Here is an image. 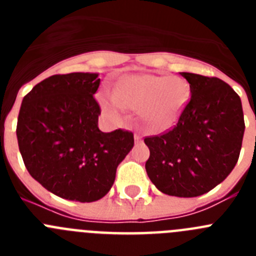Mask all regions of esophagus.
<instances>
[{"instance_id": "1", "label": "esophagus", "mask_w": 256, "mask_h": 256, "mask_svg": "<svg viewBox=\"0 0 256 256\" xmlns=\"http://www.w3.org/2000/svg\"><path fill=\"white\" fill-rule=\"evenodd\" d=\"M141 140H142L141 136H140L138 133H134V141L136 142H141Z\"/></svg>"}]
</instances>
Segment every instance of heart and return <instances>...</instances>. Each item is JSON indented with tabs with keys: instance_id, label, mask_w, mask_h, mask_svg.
<instances>
[{
	"instance_id": "obj_1",
	"label": "heart",
	"mask_w": 256,
	"mask_h": 256,
	"mask_svg": "<svg viewBox=\"0 0 256 256\" xmlns=\"http://www.w3.org/2000/svg\"><path fill=\"white\" fill-rule=\"evenodd\" d=\"M191 98V88L182 76L134 74L115 84L114 98L104 100L110 116H118L120 106L140 110L142 120L152 132H164L177 123Z\"/></svg>"
}]
</instances>
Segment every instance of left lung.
I'll return each mask as SVG.
<instances>
[{
    "instance_id": "obj_1",
    "label": "left lung",
    "mask_w": 256,
    "mask_h": 256,
    "mask_svg": "<svg viewBox=\"0 0 256 256\" xmlns=\"http://www.w3.org/2000/svg\"><path fill=\"white\" fill-rule=\"evenodd\" d=\"M191 98L177 126L146 137V172L162 194L177 198L204 195L234 168L242 146L245 122L241 98L216 76L180 73Z\"/></svg>"
}]
</instances>
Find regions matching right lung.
Segmentation results:
<instances>
[{"instance_id":"right-lung-1","label":"right lung","mask_w":256,"mask_h":256,"mask_svg":"<svg viewBox=\"0 0 256 256\" xmlns=\"http://www.w3.org/2000/svg\"><path fill=\"white\" fill-rule=\"evenodd\" d=\"M97 73L56 74L22 98L16 137L32 177L66 200L92 202L114 184L118 165L134 144L133 133L98 130L94 94Z\"/></svg>"}]
</instances>
